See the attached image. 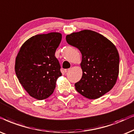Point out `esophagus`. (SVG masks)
I'll list each match as a JSON object with an SVG mask.
<instances>
[{"instance_id": "esophagus-1", "label": "esophagus", "mask_w": 134, "mask_h": 134, "mask_svg": "<svg viewBox=\"0 0 134 134\" xmlns=\"http://www.w3.org/2000/svg\"><path fill=\"white\" fill-rule=\"evenodd\" d=\"M69 71V69H65V72H68Z\"/></svg>"}]
</instances>
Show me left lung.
Masks as SVG:
<instances>
[{"label": "left lung", "instance_id": "left-lung-1", "mask_svg": "<svg viewBox=\"0 0 134 134\" xmlns=\"http://www.w3.org/2000/svg\"><path fill=\"white\" fill-rule=\"evenodd\" d=\"M66 42L82 54V77L75 84L79 93L97 99L108 92L119 76V55L116 46L107 37L93 31L84 29L66 36Z\"/></svg>", "mask_w": 134, "mask_h": 134}]
</instances>
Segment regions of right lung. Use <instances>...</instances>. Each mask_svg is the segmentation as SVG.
<instances>
[{
	"label": "right lung",
	"mask_w": 134,
	"mask_h": 134,
	"mask_svg": "<svg viewBox=\"0 0 134 134\" xmlns=\"http://www.w3.org/2000/svg\"><path fill=\"white\" fill-rule=\"evenodd\" d=\"M62 38V34L56 32L34 36L22 45L17 54L15 69L19 82L37 100L49 97L62 76L55 56Z\"/></svg>",
	"instance_id": "obj_1"
}]
</instances>
